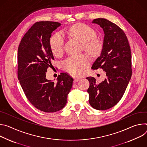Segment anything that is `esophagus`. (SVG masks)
Instances as JSON below:
<instances>
[{
	"label": "esophagus",
	"instance_id": "34e87169",
	"mask_svg": "<svg viewBox=\"0 0 147 147\" xmlns=\"http://www.w3.org/2000/svg\"><path fill=\"white\" fill-rule=\"evenodd\" d=\"M80 80V78H78V77H74V82H78V81Z\"/></svg>",
	"mask_w": 147,
	"mask_h": 147
}]
</instances>
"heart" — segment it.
<instances>
[{
  "label": "heart",
  "instance_id": "1",
  "mask_svg": "<svg viewBox=\"0 0 147 147\" xmlns=\"http://www.w3.org/2000/svg\"><path fill=\"white\" fill-rule=\"evenodd\" d=\"M68 33L82 42L83 48L92 56L99 55L103 48L101 41L96 37V31L89 26L84 23H77L71 26ZM50 47L53 53L60 55L63 52L64 37L58 32L50 40ZM90 63V57L83 54L78 56H72L63 61L62 66L63 69L73 74H79Z\"/></svg>",
  "mask_w": 147,
  "mask_h": 147
}]
</instances>
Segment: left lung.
Listing matches in <instances>:
<instances>
[{"label": "left lung", "mask_w": 147, "mask_h": 147, "mask_svg": "<svg viewBox=\"0 0 147 147\" xmlns=\"http://www.w3.org/2000/svg\"><path fill=\"white\" fill-rule=\"evenodd\" d=\"M92 23L103 28L105 36L100 56L92 68L103 69L106 78L97 85L94 78H86L90 83L89 102L93 108L105 110L115 106L126 90L132 75L131 53L127 36L118 26L102 18L94 19Z\"/></svg>", "instance_id": "8db88e82"}]
</instances>
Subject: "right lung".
<instances>
[{
	"instance_id": "1",
	"label": "right lung",
	"mask_w": 147,
	"mask_h": 147,
	"mask_svg": "<svg viewBox=\"0 0 147 147\" xmlns=\"http://www.w3.org/2000/svg\"><path fill=\"white\" fill-rule=\"evenodd\" d=\"M55 22H36L28 30L18 48V79L29 102L37 109L54 113L67 102L73 78L61 73L57 82L46 78L54 56L50 47L53 31L61 26Z\"/></svg>"
}]
</instances>
